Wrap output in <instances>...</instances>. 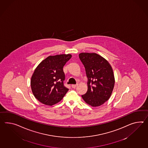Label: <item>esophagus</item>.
Listing matches in <instances>:
<instances>
[{
    "mask_svg": "<svg viewBox=\"0 0 148 148\" xmlns=\"http://www.w3.org/2000/svg\"><path fill=\"white\" fill-rule=\"evenodd\" d=\"M77 84H72V87L73 88H74V89H75L76 87H77Z\"/></svg>",
    "mask_w": 148,
    "mask_h": 148,
    "instance_id": "1",
    "label": "esophagus"
}]
</instances>
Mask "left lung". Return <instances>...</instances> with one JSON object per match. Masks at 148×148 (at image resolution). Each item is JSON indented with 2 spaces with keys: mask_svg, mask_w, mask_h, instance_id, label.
<instances>
[{
  "mask_svg": "<svg viewBox=\"0 0 148 148\" xmlns=\"http://www.w3.org/2000/svg\"><path fill=\"white\" fill-rule=\"evenodd\" d=\"M79 56L88 79V90L82 97L93 107L103 104L110 97L115 83L111 65L95 53H81Z\"/></svg>",
  "mask_w": 148,
  "mask_h": 148,
  "instance_id": "left-lung-1",
  "label": "left lung"
}]
</instances>
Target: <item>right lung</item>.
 <instances>
[{
    "label": "right lung",
    "instance_id": "add662e5",
    "mask_svg": "<svg viewBox=\"0 0 148 148\" xmlns=\"http://www.w3.org/2000/svg\"><path fill=\"white\" fill-rule=\"evenodd\" d=\"M72 55L49 56L36 67L31 79L34 96L44 104L52 105L61 101L69 89L64 86L63 67Z\"/></svg>",
    "mask_w": 148,
    "mask_h": 148
}]
</instances>
